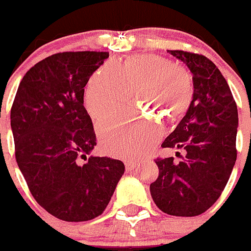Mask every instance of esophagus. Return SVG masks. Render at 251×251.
<instances>
[{"label":"esophagus","mask_w":251,"mask_h":251,"mask_svg":"<svg viewBox=\"0 0 251 251\" xmlns=\"http://www.w3.org/2000/svg\"><path fill=\"white\" fill-rule=\"evenodd\" d=\"M136 167V162L134 161H126V171H131Z\"/></svg>","instance_id":"obj_1"}]
</instances>
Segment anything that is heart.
Masks as SVG:
<instances>
[{"label":"heart","instance_id":"obj_1","mask_svg":"<svg viewBox=\"0 0 251 251\" xmlns=\"http://www.w3.org/2000/svg\"><path fill=\"white\" fill-rule=\"evenodd\" d=\"M134 90L144 107L170 122L187 112L194 96V84L187 69L165 57L141 54L129 57L123 63L106 62L89 79L84 105L89 115L99 120L125 105ZM162 135V122L143 113L110 117L98 125L101 149L115 157H139Z\"/></svg>","mask_w":251,"mask_h":251}]
</instances>
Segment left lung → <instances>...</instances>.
I'll use <instances>...</instances> for the list:
<instances>
[{"label":"left lung","mask_w":251,"mask_h":251,"mask_svg":"<svg viewBox=\"0 0 251 251\" xmlns=\"http://www.w3.org/2000/svg\"><path fill=\"white\" fill-rule=\"evenodd\" d=\"M193 74L194 96L177 128L162 148L185 151L179 163L157 158V179L150 185L156 206L182 217L201 215L225 189L237 160V103L225 76L202 54L168 50Z\"/></svg>","instance_id":"8db88e82"}]
</instances>
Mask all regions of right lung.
Segmentation results:
<instances>
[{"label":"right lung","mask_w":251,"mask_h":251,"mask_svg":"<svg viewBox=\"0 0 251 251\" xmlns=\"http://www.w3.org/2000/svg\"><path fill=\"white\" fill-rule=\"evenodd\" d=\"M106 58L108 52L81 51L42 59L22 79L11 110L17 163L29 190L67 222L100 216L125 173L122 161L90 156L96 135L84 86Z\"/></svg>","instance_id":"obj_1"}]
</instances>
